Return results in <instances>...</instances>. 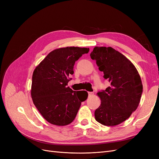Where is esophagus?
I'll return each mask as SVG.
<instances>
[{"instance_id":"obj_1","label":"esophagus","mask_w":159,"mask_h":159,"mask_svg":"<svg viewBox=\"0 0 159 159\" xmlns=\"http://www.w3.org/2000/svg\"><path fill=\"white\" fill-rule=\"evenodd\" d=\"M93 95V92H90V91H89V92H88V95L89 96V97H91V96H92Z\"/></svg>"}]
</instances>
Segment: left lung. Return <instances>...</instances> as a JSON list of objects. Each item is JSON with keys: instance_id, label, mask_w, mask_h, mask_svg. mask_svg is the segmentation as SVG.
I'll use <instances>...</instances> for the list:
<instances>
[{"instance_id": "obj_1", "label": "left lung", "mask_w": 159, "mask_h": 159, "mask_svg": "<svg viewBox=\"0 0 159 159\" xmlns=\"http://www.w3.org/2000/svg\"><path fill=\"white\" fill-rule=\"evenodd\" d=\"M90 56L111 84L98 93L102 103L95 111V120L103 125H117L131 116L140 102V75L131 62L111 47H95Z\"/></svg>"}]
</instances>
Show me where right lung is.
<instances>
[{"label": "right lung", "mask_w": 159, "mask_h": 159, "mask_svg": "<svg viewBox=\"0 0 159 159\" xmlns=\"http://www.w3.org/2000/svg\"><path fill=\"white\" fill-rule=\"evenodd\" d=\"M87 48L66 47L49 53L33 72L31 96L33 103L47 121L64 126L74 121L81 103L88 98L85 91L67 87L74 66Z\"/></svg>", "instance_id": "right-lung-1"}]
</instances>
